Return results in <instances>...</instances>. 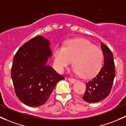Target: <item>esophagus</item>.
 Returning <instances> with one entry per match:
<instances>
[{"label": "esophagus", "instance_id": "obj_1", "mask_svg": "<svg viewBox=\"0 0 126 126\" xmlns=\"http://www.w3.org/2000/svg\"><path fill=\"white\" fill-rule=\"evenodd\" d=\"M68 80L71 83H74L76 81V80L73 79V78H68Z\"/></svg>", "mask_w": 126, "mask_h": 126}]
</instances>
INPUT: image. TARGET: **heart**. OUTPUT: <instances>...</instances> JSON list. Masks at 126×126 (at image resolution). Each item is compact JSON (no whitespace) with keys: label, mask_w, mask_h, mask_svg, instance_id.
Here are the masks:
<instances>
[{"label":"heart","mask_w":126,"mask_h":126,"mask_svg":"<svg viewBox=\"0 0 126 126\" xmlns=\"http://www.w3.org/2000/svg\"><path fill=\"white\" fill-rule=\"evenodd\" d=\"M54 58L55 66L60 72H63L73 61L74 72L84 78L96 75L103 62L101 50L84 39L71 40L63 47H55Z\"/></svg>","instance_id":"obj_1"}]
</instances>
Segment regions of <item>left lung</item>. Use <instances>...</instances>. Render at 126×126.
Instances as JSON below:
<instances>
[{
    "label": "left lung",
    "mask_w": 126,
    "mask_h": 126,
    "mask_svg": "<svg viewBox=\"0 0 126 126\" xmlns=\"http://www.w3.org/2000/svg\"><path fill=\"white\" fill-rule=\"evenodd\" d=\"M104 63L100 72L86 83V90L83 99L88 103H96L108 96L112 89L115 76L113 55L106 45L101 43Z\"/></svg>",
    "instance_id": "8db88e82"
}]
</instances>
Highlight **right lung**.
Listing matches in <instances>:
<instances>
[{
  "mask_svg": "<svg viewBox=\"0 0 126 126\" xmlns=\"http://www.w3.org/2000/svg\"><path fill=\"white\" fill-rule=\"evenodd\" d=\"M50 44L48 40L38 35L25 43L14 55L11 79L16 94L29 106L44 104L57 83L64 79L46 64L52 57Z\"/></svg>",
  "mask_w": 126,
  "mask_h": 126,
  "instance_id": "1",
  "label": "right lung"
}]
</instances>
